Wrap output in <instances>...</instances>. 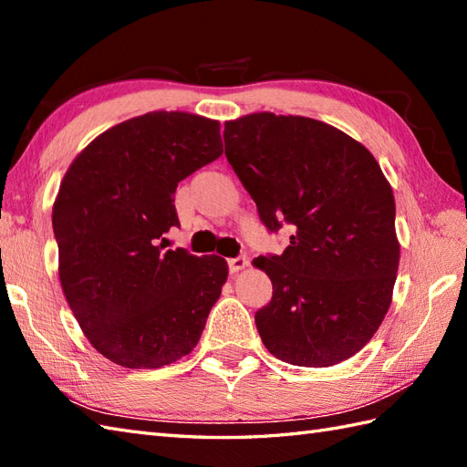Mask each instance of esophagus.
Instances as JSON below:
<instances>
[{"label": "esophagus", "mask_w": 467, "mask_h": 467, "mask_svg": "<svg viewBox=\"0 0 467 467\" xmlns=\"http://www.w3.org/2000/svg\"><path fill=\"white\" fill-rule=\"evenodd\" d=\"M226 263H229V270L234 275V273H238V270H243V268L248 266V258L246 256H236V258H229Z\"/></svg>", "instance_id": "obj_1"}]
</instances>
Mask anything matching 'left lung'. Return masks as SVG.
Listing matches in <instances>:
<instances>
[{"label": "left lung", "instance_id": "8db88e82", "mask_svg": "<svg viewBox=\"0 0 467 467\" xmlns=\"http://www.w3.org/2000/svg\"><path fill=\"white\" fill-rule=\"evenodd\" d=\"M224 155L283 254L254 258L273 298L254 314L278 360L327 368L370 342L392 302L400 244L392 187L370 150L317 119L253 113L224 123Z\"/></svg>", "mask_w": 467, "mask_h": 467}]
</instances>
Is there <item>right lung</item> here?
<instances>
[{
	"label": "right lung",
	"mask_w": 467,
	"mask_h": 467,
	"mask_svg": "<svg viewBox=\"0 0 467 467\" xmlns=\"http://www.w3.org/2000/svg\"><path fill=\"white\" fill-rule=\"evenodd\" d=\"M221 155L219 121L153 111L91 140L65 172L53 204L59 280L111 362L161 368L197 346L229 266L159 241L179 226L177 184Z\"/></svg>",
	"instance_id": "1"
}]
</instances>
